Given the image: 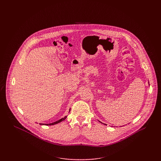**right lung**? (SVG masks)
<instances>
[{"mask_svg": "<svg viewBox=\"0 0 161 161\" xmlns=\"http://www.w3.org/2000/svg\"><path fill=\"white\" fill-rule=\"evenodd\" d=\"M66 117H64V118H62V119H60L59 120H57V121H56V122H53V123H52V124H45V125H52L57 124H58V123H59V122H62V121L64 120L65 119V118H66ZM41 125H43V124H41Z\"/></svg>", "mask_w": 161, "mask_h": 161, "instance_id": "add662e5", "label": "right lung"}]
</instances>
